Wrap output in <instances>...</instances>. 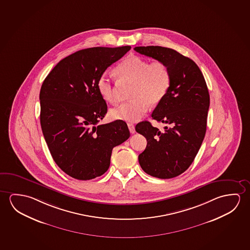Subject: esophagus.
Wrapping results in <instances>:
<instances>
[{"mask_svg": "<svg viewBox=\"0 0 250 250\" xmlns=\"http://www.w3.org/2000/svg\"><path fill=\"white\" fill-rule=\"evenodd\" d=\"M127 125H128V128H129V131L131 132V134H133L135 133V126L133 124L128 123L127 124Z\"/></svg>", "mask_w": 250, "mask_h": 250, "instance_id": "obj_1", "label": "esophagus"}]
</instances>
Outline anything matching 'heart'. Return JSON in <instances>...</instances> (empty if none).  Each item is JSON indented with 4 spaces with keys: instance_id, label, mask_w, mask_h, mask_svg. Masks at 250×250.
<instances>
[{
    "instance_id": "1",
    "label": "heart",
    "mask_w": 250,
    "mask_h": 250,
    "mask_svg": "<svg viewBox=\"0 0 250 250\" xmlns=\"http://www.w3.org/2000/svg\"><path fill=\"white\" fill-rule=\"evenodd\" d=\"M120 81L132 82L130 98L132 100L112 108L110 115L113 119L135 122L145 115L149 105H157L166 97L170 85L171 75L168 65L160 61L150 63L144 58L130 56L120 62L113 71ZM102 99L115 104V87L105 74L97 82Z\"/></svg>"
}]
</instances>
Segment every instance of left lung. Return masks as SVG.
Returning <instances> with one entry per match:
<instances>
[{
	"instance_id": "8db88e82",
	"label": "left lung",
	"mask_w": 250,
	"mask_h": 250,
	"mask_svg": "<svg viewBox=\"0 0 250 250\" xmlns=\"http://www.w3.org/2000/svg\"><path fill=\"white\" fill-rule=\"evenodd\" d=\"M134 50L165 62L171 75L167 94L151 114L169 126L160 131L143 121L135 127L147 140L146 150L139 154V165L151 177H177L192 164L204 141L209 107L207 84L196 63L174 49L148 46H136Z\"/></svg>"
}]
</instances>
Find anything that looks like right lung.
I'll list each match as a JSON object with an SVG mask.
<instances>
[{
  "instance_id": "right-lung-1",
  "label": "right lung",
  "mask_w": 250,
  "mask_h": 250,
  "mask_svg": "<svg viewBox=\"0 0 250 250\" xmlns=\"http://www.w3.org/2000/svg\"><path fill=\"white\" fill-rule=\"evenodd\" d=\"M131 46L91 47L64 58L43 81L41 125L51 155L61 169L79 180L103 175L111 150L130 137L126 123L99 125L107 104L97 87L108 66Z\"/></svg>"
}]
</instances>
